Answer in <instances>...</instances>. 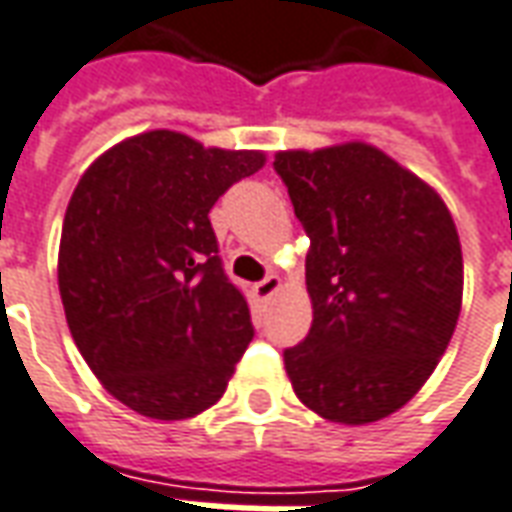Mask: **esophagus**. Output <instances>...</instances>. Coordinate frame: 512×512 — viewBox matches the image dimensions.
I'll list each match as a JSON object with an SVG mask.
<instances>
[{
    "label": "esophagus",
    "instance_id": "1",
    "mask_svg": "<svg viewBox=\"0 0 512 512\" xmlns=\"http://www.w3.org/2000/svg\"><path fill=\"white\" fill-rule=\"evenodd\" d=\"M278 289H281V278H278V275H267L264 281H259V284L253 286V295L259 297V300H267V297H273Z\"/></svg>",
    "mask_w": 512,
    "mask_h": 512
}]
</instances>
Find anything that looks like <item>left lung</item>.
<instances>
[{"mask_svg":"<svg viewBox=\"0 0 512 512\" xmlns=\"http://www.w3.org/2000/svg\"><path fill=\"white\" fill-rule=\"evenodd\" d=\"M306 228L311 331L286 350L297 400L361 427L400 411L447 350L463 253L444 198L364 140L275 154Z\"/></svg>","mask_w":512,"mask_h":512,"instance_id":"1","label":"left lung"}]
</instances>
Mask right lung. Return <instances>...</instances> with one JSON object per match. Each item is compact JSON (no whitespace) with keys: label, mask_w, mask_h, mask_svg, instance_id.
<instances>
[{"label":"right lung","mask_w":512,"mask_h":512,"mask_svg":"<svg viewBox=\"0 0 512 512\" xmlns=\"http://www.w3.org/2000/svg\"><path fill=\"white\" fill-rule=\"evenodd\" d=\"M264 151L173 129L107 148L76 184L57 253L68 331L112 397L157 422L212 408L253 339L209 209Z\"/></svg>","instance_id":"1"}]
</instances>
